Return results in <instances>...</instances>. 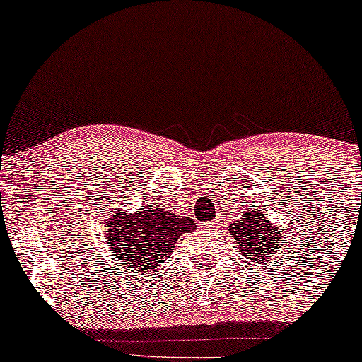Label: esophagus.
I'll use <instances>...</instances> for the list:
<instances>
[{"label": "esophagus", "instance_id": "1", "mask_svg": "<svg viewBox=\"0 0 362 362\" xmlns=\"http://www.w3.org/2000/svg\"><path fill=\"white\" fill-rule=\"evenodd\" d=\"M205 228H209V229H212V228H214V224H212V223H209V224H205Z\"/></svg>", "mask_w": 362, "mask_h": 362}]
</instances>
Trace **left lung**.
Returning <instances> with one entry per match:
<instances>
[{"label":"left lung","instance_id":"8db88e82","mask_svg":"<svg viewBox=\"0 0 362 362\" xmlns=\"http://www.w3.org/2000/svg\"><path fill=\"white\" fill-rule=\"evenodd\" d=\"M231 235L235 236L240 252L252 262L266 264L267 259L274 254V248L283 245L281 229L271 226L269 217L259 211H243L242 219L233 223Z\"/></svg>","mask_w":362,"mask_h":362}]
</instances>
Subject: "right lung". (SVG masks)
Segmentation results:
<instances>
[{"instance_id":"right-lung-1","label":"right lung","mask_w":362,"mask_h":362,"mask_svg":"<svg viewBox=\"0 0 362 362\" xmlns=\"http://www.w3.org/2000/svg\"><path fill=\"white\" fill-rule=\"evenodd\" d=\"M193 229L192 217L174 216L164 209H139L129 216L115 211L108 217L107 243L122 266L150 276L170 257L182 233Z\"/></svg>"}]
</instances>
